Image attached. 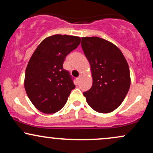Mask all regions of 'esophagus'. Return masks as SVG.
Returning a JSON list of instances; mask_svg holds the SVG:
<instances>
[{"mask_svg": "<svg viewBox=\"0 0 153 153\" xmlns=\"http://www.w3.org/2000/svg\"><path fill=\"white\" fill-rule=\"evenodd\" d=\"M81 78H82V76H81V75H80V76H79L78 78H77V81L80 82V79H81Z\"/></svg>", "mask_w": 153, "mask_h": 153, "instance_id": "esophagus-1", "label": "esophagus"}]
</instances>
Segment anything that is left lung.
I'll return each mask as SVG.
<instances>
[{"instance_id": "obj_1", "label": "left lung", "mask_w": 153, "mask_h": 153, "mask_svg": "<svg viewBox=\"0 0 153 153\" xmlns=\"http://www.w3.org/2000/svg\"><path fill=\"white\" fill-rule=\"evenodd\" d=\"M81 46L93 78L92 86L84 96L96 111L110 113L120 106L129 91L128 63L118 47L102 38L82 37Z\"/></svg>"}]
</instances>
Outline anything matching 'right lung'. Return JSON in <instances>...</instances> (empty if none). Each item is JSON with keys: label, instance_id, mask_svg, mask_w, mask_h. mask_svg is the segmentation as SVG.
Masks as SVG:
<instances>
[{"label": "right lung", "instance_id": "right-lung-1", "mask_svg": "<svg viewBox=\"0 0 153 153\" xmlns=\"http://www.w3.org/2000/svg\"><path fill=\"white\" fill-rule=\"evenodd\" d=\"M80 40L76 36L52 35L45 38L31 55L26 69L24 88L31 102L42 113L60 110L75 88L62 65Z\"/></svg>", "mask_w": 153, "mask_h": 153}]
</instances>
